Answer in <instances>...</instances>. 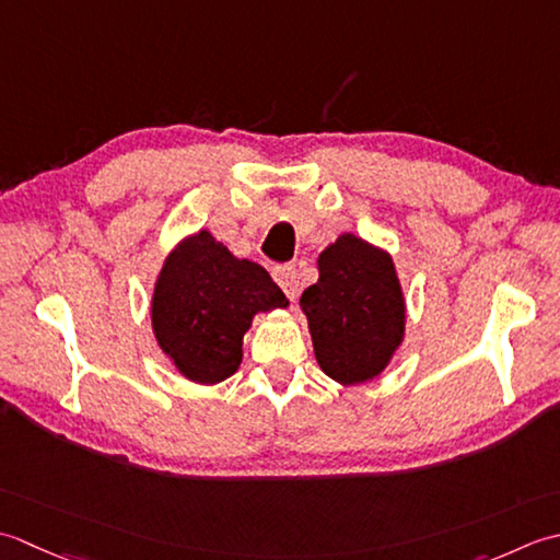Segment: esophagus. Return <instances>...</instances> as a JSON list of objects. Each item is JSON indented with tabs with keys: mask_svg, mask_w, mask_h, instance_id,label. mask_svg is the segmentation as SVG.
Here are the masks:
<instances>
[{
	"mask_svg": "<svg viewBox=\"0 0 560 560\" xmlns=\"http://www.w3.org/2000/svg\"><path fill=\"white\" fill-rule=\"evenodd\" d=\"M272 278L282 288V292L290 296V300H296V294H300V272L292 264H282L272 268Z\"/></svg>",
	"mask_w": 560,
	"mask_h": 560,
	"instance_id": "34e87169",
	"label": "esophagus"
}]
</instances>
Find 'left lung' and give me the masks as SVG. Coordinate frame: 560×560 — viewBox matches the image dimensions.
<instances>
[{"label": "left lung", "instance_id": "obj_1", "mask_svg": "<svg viewBox=\"0 0 560 560\" xmlns=\"http://www.w3.org/2000/svg\"><path fill=\"white\" fill-rule=\"evenodd\" d=\"M300 306L318 368L343 386L382 374L404 340L406 302L394 260L355 234L322 250L318 280Z\"/></svg>", "mask_w": 560, "mask_h": 560}]
</instances>
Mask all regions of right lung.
Here are the masks:
<instances>
[{
  "instance_id": "1",
  "label": "right lung",
  "mask_w": 560,
  "mask_h": 560,
  "mask_svg": "<svg viewBox=\"0 0 560 560\" xmlns=\"http://www.w3.org/2000/svg\"><path fill=\"white\" fill-rule=\"evenodd\" d=\"M288 304L266 268L232 256L200 230L164 260L152 296V328L159 348L186 380L217 384L242 364L254 316Z\"/></svg>"
}]
</instances>
